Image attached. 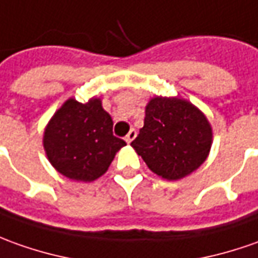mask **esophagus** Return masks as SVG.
Wrapping results in <instances>:
<instances>
[{"mask_svg":"<svg viewBox=\"0 0 258 258\" xmlns=\"http://www.w3.org/2000/svg\"><path fill=\"white\" fill-rule=\"evenodd\" d=\"M136 137H137V131L134 128H131L128 131V134L125 136V141L130 144L131 141H133V140H134V138H136Z\"/></svg>","mask_w":258,"mask_h":258,"instance_id":"obj_1","label":"esophagus"}]
</instances>
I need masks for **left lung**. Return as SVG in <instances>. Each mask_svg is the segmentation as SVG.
Masks as SVG:
<instances>
[{"instance_id": "1", "label": "left lung", "mask_w": 258, "mask_h": 258, "mask_svg": "<svg viewBox=\"0 0 258 258\" xmlns=\"http://www.w3.org/2000/svg\"><path fill=\"white\" fill-rule=\"evenodd\" d=\"M152 172L178 180L205 162L212 147V127L192 103L154 97L145 107L144 127L131 143Z\"/></svg>"}]
</instances>
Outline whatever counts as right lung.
Wrapping results in <instances>:
<instances>
[{"instance_id": "obj_1", "label": "right lung", "mask_w": 258, "mask_h": 258, "mask_svg": "<svg viewBox=\"0 0 258 258\" xmlns=\"http://www.w3.org/2000/svg\"><path fill=\"white\" fill-rule=\"evenodd\" d=\"M125 141L113 136V120L100 99H69L45 128L43 147L49 162L66 178L92 182L108 169Z\"/></svg>"}]
</instances>
